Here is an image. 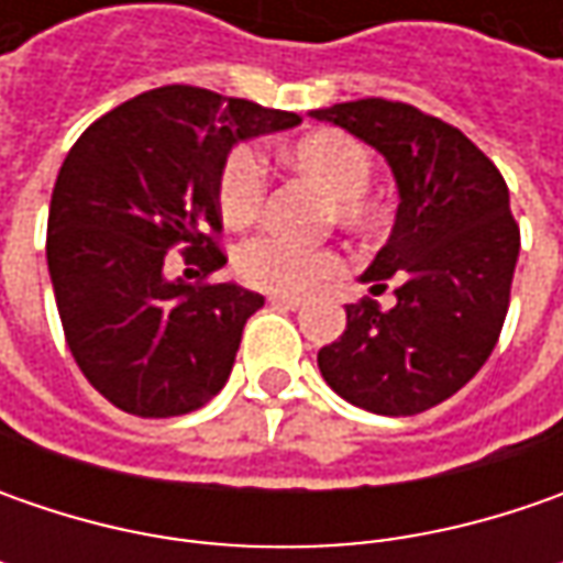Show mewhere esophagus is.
Listing matches in <instances>:
<instances>
[{
	"mask_svg": "<svg viewBox=\"0 0 563 563\" xmlns=\"http://www.w3.org/2000/svg\"><path fill=\"white\" fill-rule=\"evenodd\" d=\"M272 307H282V310H303L307 303L300 297H269Z\"/></svg>",
	"mask_w": 563,
	"mask_h": 563,
	"instance_id": "obj_1",
	"label": "esophagus"
}]
</instances>
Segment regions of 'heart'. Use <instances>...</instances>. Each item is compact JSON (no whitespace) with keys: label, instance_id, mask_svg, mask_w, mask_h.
I'll use <instances>...</instances> for the list:
<instances>
[{"label":"heart","instance_id":"b5f03b06","mask_svg":"<svg viewBox=\"0 0 563 563\" xmlns=\"http://www.w3.org/2000/svg\"><path fill=\"white\" fill-rule=\"evenodd\" d=\"M288 163L332 194V219L344 228H369L378 219L369 197L373 159L366 146L341 131H313L291 143ZM269 190V172L253 146H238L219 175V209L231 225H247L260 216ZM241 282L278 297H303L344 272L341 253L332 247H303L282 234H260L241 244L234 256Z\"/></svg>","mask_w":563,"mask_h":563}]
</instances>
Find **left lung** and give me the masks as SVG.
Returning <instances> with one entry per match:
<instances>
[{"label":"left lung","mask_w":563,"mask_h":563,"mask_svg":"<svg viewBox=\"0 0 563 563\" xmlns=\"http://www.w3.org/2000/svg\"><path fill=\"white\" fill-rule=\"evenodd\" d=\"M310 115L378 150L400 197L388 244L360 275L373 294L395 285L398 303H351L319 373L354 407L413 417L461 391L498 344L520 253L508 185L454 124L407 102L373 97Z\"/></svg>","instance_id":"8db88e82"}]
</instances>
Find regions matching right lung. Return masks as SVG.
I'll use <instances>...</instances> for the list:
<instances>
[{
    "label": "right lung",
    "instance_id": "add662e5",
    "mask_svg": "<svg viewBox=\"0 0 563 563\" xmlns=\"http://www.w3.org/2000/svg\"><path fill=\"white\" fill-rule=\"evenodd\" d=\"M294 124V112L172 84L121 102L68 150L46 228L55 307L80 373L124 413L181 417L222 391L263 294L206 282L228 260L219 175L234 143ZM175 246L195 266L187 279L164 275Z\"/></svg>",
    "mask_w": 563,
    "mask_h": 563
}]
</instances>
